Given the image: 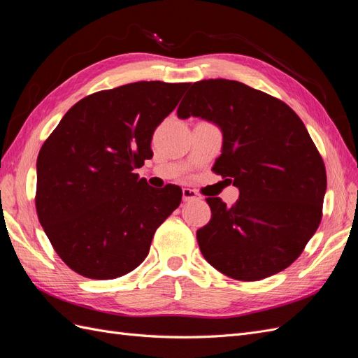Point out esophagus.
Here are the masks:
<instances>
[{
	"mask_svg": "<svg viewBox=\"0 0 358 358\" xmlns=\"http://www.w3.org/2000/svg\"><path fill=\"white\" fill-rule=\"evenodd\" d=\"M200 196L196 189H191V188H183L182 189V200L183 201H191V200H199Z\"/></svg>",
	"mask_w": 358,
	"mask_h": 358,
	"instance_id": "esophagus-1",
	"label": "esophagus"
}]
</instances>
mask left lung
<instances>
[{
  "mask_svg": "<svg viewBox=\"0 0 358 358\" xmlns=\"http://www.w3.org/2000/svg\"><path fill=\"white\" fill-rule=\"evenodd\" d=\"M199 116L222 129L213 171L239 188L230 208L208 197L210 221L197 230L210 266L237 280L282 272L303 252L322 218L326 166L288 104L245 83L196 82L178 117Z\"/></svg>",
  "mask_w": 358,
  "mask_h": 358,
  "instance_id": "obj_1",
  "label": "left lung"
}]
</instances>
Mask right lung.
<instances>
[{"instance_id": "right-lung-1", "label": "right lung", "mask_w": 358, "mask_h": 358, "mask_svg": "<svg viewBox=\"0 0 358 358\" xmlns=\"http://www.w3.org/2000/svg\"><path fill=\"white\" fill-rule=\"evenodd\" d=\"M189 83L136 82L76 103L37 158L36 209L55 252L76 273L115 279L143 263L158 227L180 204L136 169L152 158L155 128Z\"/></svg>"}]
</instances>
